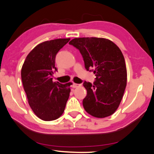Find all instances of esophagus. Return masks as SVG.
Here are the masks:
<instances>
[{"instance_id": "obj_1", "label": "esophagus", "mask_w": 154, "mask_h": 154, "mask_svg": "<svg viewBox=\"0 0 154 154\" xmlns=\"http://www.w3.org/2000/svg\"><path fill=\"white\" fill-rule=\"evenodd\" d=\"M81 85V84H77V83H73L72 85V87L73 88H77V87H79Z\"/></svg>"}]
</instances>
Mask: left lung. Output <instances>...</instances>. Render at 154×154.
Listing matches in <instances>:
<instances>
[{
    "label": "left lung",
    "instance_id": "1",
    "mask_svg": "<svg viewBox=\"0 0 154 154\" xmlns=\"http://www.w3.org/2000/svg\"><path fill=\"white\" fill-rule=\"evenodd\" d=\"M69 44L79 50L85 69L96 75L93 84L83 83L87 91L83 100L85 110L97 118L112 115L119 106L126 86L127 71L122 51L105 38H74Z\"/></svg>",
    "mask_w": 154,
    "mask_h": 154
}]
</instances>
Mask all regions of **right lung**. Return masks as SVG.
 <instances>
[{
	"label": "right lung",
	"mask_w": 154,
	"mask_h": 154,
	"mask_svg": "<svg viewBox=\"0 0 154 154\" xmlns=\"http://www.w3.org/2000/svg\"><path fill=\"white\" fill-rule=\"evenodd\" d=\"M70 38L55 39L36 45L27 55L21 70L29 105L44 121L57 119L63 113L72 83L53 82L55 56Z\"/></svg>",
	"instance_id": "right-lung-1"
}]
</instances>
